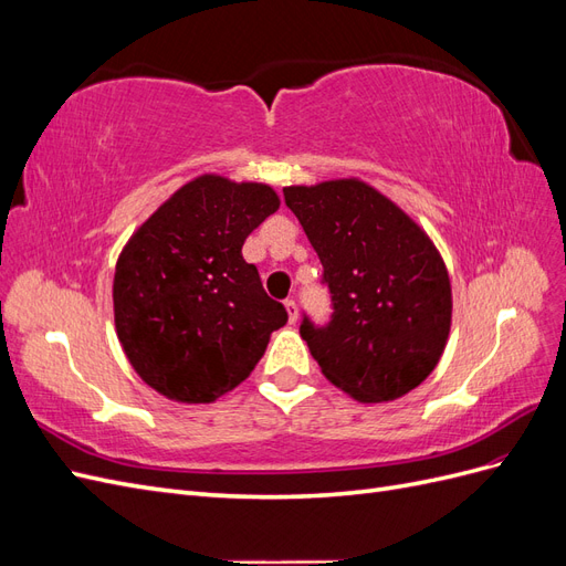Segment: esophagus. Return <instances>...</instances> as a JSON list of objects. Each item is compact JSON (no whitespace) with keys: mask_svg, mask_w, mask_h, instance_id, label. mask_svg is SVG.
<instances>
[{"mask_svg":"<svg viewBox=\"0 0 566 566\" xmlns=\"http://www.w3.org/2000/svg\"><path fill=\"white\" fill-rule=\"evenodd\" d=\"M285 310H287V321H290V323H295V321H297V316H300L295 300H285Z\"/></svg>","mask_w":566,"mask_h":566,"instance_id":"obj_1","label":"esophagus"}]
</instances>
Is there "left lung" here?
<instances>
[{
  "label": "left lung",
  "mask_w": 566,
  "mask_h": 566,
  "mask_svg": "<svg viewBox=\"0 0 566 566\" xmlns=\"http://www.w3.org/2000/svg\"><path fill=\"white\" fill-rule=\"evenodd\" d=\"M333 297L325 328L300 335L321 373L361 403L403 397L430 375L451 333V279L416 219L361 179L285 186Z\"/></svg>",
  "instance_id": "left-lung-1"
}]
</instances>
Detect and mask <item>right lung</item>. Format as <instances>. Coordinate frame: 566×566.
<instances>
[{
	"label": "right lung",
	"mask_w": 566,
	"mask_h": 566,
	"mask_svg": "<svg viewBox=\"0 0 566 566\" xmlns=\"http://www.w3.org/2000/svg\"><path fill=\"white\" fill-rule=\"evenodd\" d=\"M269 184L200 175L169 196L117 256L115 331L139 378L179 403L241 385L287 321L245 238L279 210Z\"/></svg>",
	"instance_id": "1"
}]
</instances>
